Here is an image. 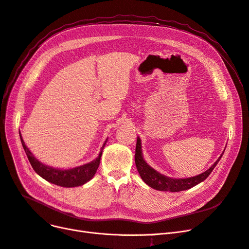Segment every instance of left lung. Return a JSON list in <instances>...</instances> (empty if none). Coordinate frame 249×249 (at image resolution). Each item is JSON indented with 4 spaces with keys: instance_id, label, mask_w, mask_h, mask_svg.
Segmentation results:
<instances>
[{
    "instance_id": "1",
    "label": "left lung",
    "mask_w": 249,
    "mask_h": 249,
    "mask_svg": "<svg viewBox=\"0 0 249 249\" xmlns=\"http://www.w3.org/2000/svg\"><path fill=\"white\" fill-rule=\"evenodd\" d=\"M224 154V151H223ZM223 154L220 158L214 161L210 169L197 176H193L189 178H171L160 174L158 171L151 168L143 159L142 149V140L137 137L136 148H135V165L140 177L146 183V184L160 191H171V192H178L182 190H187L193 186L197 185L198 183L207 179L213 168L217 166L219 160H221Z\"/></svg>"
}]
</instances>
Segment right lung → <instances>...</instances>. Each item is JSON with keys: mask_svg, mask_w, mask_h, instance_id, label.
<instances>
[{"mask_svg": "<svg viewBox=\"0 0 249 249\" xmlns=\"http://www.w3.org/2000/svg\"><path fill=\"white\" fill-rule=\"evenodd\" d=\"M19 135L21 139V143H22V146L25 150V154L28 158L29 163L31 167L36 171V174H38L45 180L53 183V184H56L62 187H77L85 184L86 182H89L94 176L96 170H98L100 166L103 149L107 142L106 140L104 145L102 146V149L100 151L98 158L91 160L90 163L64 170V169L53 168L48 165L42 164L41 161H39L34 155H32L29 148L25 145V142L22 139V136H21L20 131H19Z\"/></svg>", "mask_w": 249, "mask_h": 249, "instance_id": "1", "label": "right lung"}]
</instances>
